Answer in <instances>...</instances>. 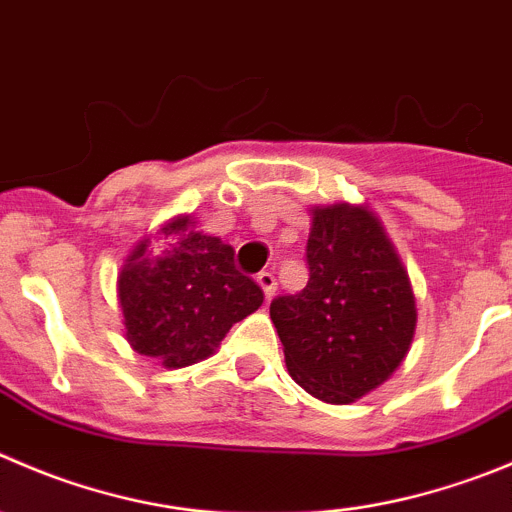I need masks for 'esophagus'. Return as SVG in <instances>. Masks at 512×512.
Here are the masks:
<instances>
[{
    "mask_svg": "<svg viewBox=\"0 0 512 512\" xmlns=\"http://www.w3.org/2000/svg\"><path fill=\"white\" fill-rule=\"evenodd\" d=\"M256 281H259V286L264 289L266 299H271V296H274V291H276V276L271 274V271H261V274L256 276Z\"/></svg>",
    "mask_w": 512,
    "mask_h": 512,
    "instance_id": "34e87169",
    "label": "esophagus"
}]
</instances>
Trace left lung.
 <instances>
[{
	"instance_id": "8db88e82",
	"label": "left lung",
	"mask_w": 512,
	"mask_h": 512,
	"mask_svg": "<svg viewBox=\"0 0 512 512\" xmlns=\"http://www.w3.org/2000/svg\"><path fill=\"white\" fill-rule=\"evenodd\" d=\"M306 266V286L276 296L271 321L296 384L347 405L405 359L417 324L410 279L377 218L357 206L316 208Z\"/></svg>"
}]
</instances>
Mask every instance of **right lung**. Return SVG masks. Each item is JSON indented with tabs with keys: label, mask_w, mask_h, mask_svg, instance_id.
Returning a JSON list of instances; mask_svg holds the SVG:
<instances>
[{
	"label": "right lung",
	"mask_w": 512,
	"mask_h": 512,
	"mask_svg": "<svg viewBox=\"0 0 512 512\" xmlns=\"http://www.w3.org/2000/svg\"><path fill=\"white\" fill-rule=\"evenodd\" d=\"M188 223H170L155 251L140 243L118 276L125 337L165 367L208 357L236 321L264 304L261 286L236 269L233 246Z\"/></svg>",
	"instance_id": "right-lung-1"
}]
</instances>
